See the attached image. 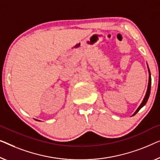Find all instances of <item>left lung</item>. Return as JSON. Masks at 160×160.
I'll use <instances>...</instances> for the list:
<instances>
[{"mask_svg": "<svg viewBox=\"0 0 160 160\" xmlns=\"http://www.w3.org/2000/svg\"><path fill=\"white\" fill-rule=\"evenodd\" d=\"M148 87H147V93H146V95L144 96V98H143L142 102H141L140 106H139V107H138V109H136V111L134 112V114H132V116L135 115V114H136L137 112H138L139 110H140L141 108H142L143 106L146 104V103H147V101L148 99V97H149L150 92H151V85H152V78H151V73H150V70H149V68H148Z\"/></svg>", "mask_w": 160, "mask_h": 160, "instance_id": "8db88e82", "label": "left lung"}]
</instances>
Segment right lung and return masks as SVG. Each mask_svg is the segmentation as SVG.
<instances>
[{
	"instance_id": "right-lung-1",
	"label": "right lung",
	"mask_w": 160,
	"mask_h": 160,
	"mask_svg": "<svg viewBox=\"0 0 160 160\" xmlns=\"http://www.w3.org/2000/svg\"><path fill=\"white\" fill-rule=\"evenodd\" d=\"M38 121H40V120H38Z\"/></svg>"
}]
</instances>
